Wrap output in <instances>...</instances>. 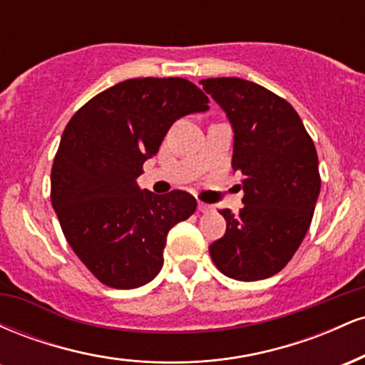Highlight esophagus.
Wrapping results in <instances>:
<instances>
[{"label":"esophagus","instance_id":"obj_1","mask_svg":"<svg viewBox=\"0 0 365 365\" xmlns=\"http://www.w3.org/2000/svg\"><path fill=\"white\" fill-rule=\"evenodd\" d=\"M197 209H199L200 212H209L212 209V206H209V204H204V202H199L197 204Z\"/></svg>","mask_w":365,"mask_h":365}]
</instances>
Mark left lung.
<instances>
[{"mask_svg": "<svg viewBox=\"0 0 365 365\" xmlns=\"http://www.w3.org/2000/svg\"><path fill=\"white\" fill-rule=\"evenodd\" d=\"M200 83L232 123V166L244 175V207L220 211L226 233L209 254L228 278H269L287 266L311 226L321 190L316 148L292 104L274 92L235 77Z\"/></svg>", "mask_w": 365, "mask_h": 365, "instance_id": "1", "label": "left lung"}]
</instances>
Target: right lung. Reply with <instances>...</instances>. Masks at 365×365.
<instances>
[{"mask_svg": "<svg viewBox=\"0 0 365 365\" xmlns=\"http://www.w3.org/2000/svg\"><path fill=\"white\" fill-rule=\"evenodd\" d=\"M207 103L185 78H130L94 96L63 130L51 204L66 242L106 287L130 290L156 278L166 235L194 215V195L153 194L137 178L171 125Z\"/></svg>", "mask_w": 365, "mask_h": 365, "instance_id": "add662e5", "label": "right lung"}]
</instances>
